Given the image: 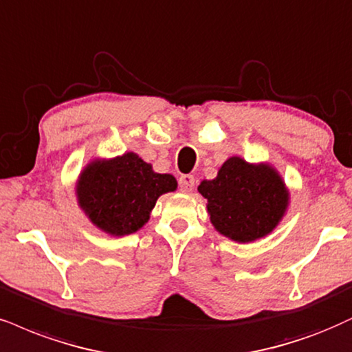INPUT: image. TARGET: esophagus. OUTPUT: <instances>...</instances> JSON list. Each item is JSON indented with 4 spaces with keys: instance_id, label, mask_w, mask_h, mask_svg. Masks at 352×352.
Segmentation results:
<instances>
[{
    "instance_id": "obj_1",
    "label": "esophagus",
    "mask_w": 352,
    "mask_h": 352,
    "mask_svg": "<svg viewBox=\"0 0 352 352\" xmlns=\"http://www.w3.org/2000/svg\"><path fill=\"white\" fill-rule=\"evenodd\" d=\"M194 184H196V179L192 175H183L179 177V188L183 192H192Z\"/></svg>"
}]
</instances>
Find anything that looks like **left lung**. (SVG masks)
I'll use <instances>...</instances> for the list:
<instances>
[{
    "instance_id": "1",
    "label": "left lung",
    "mask_w": 352,
    "mask_h": 352,
    "mask_svg": "<svg viewBox=\"0 0 352 352\" xmlns=\"http://www.w3.org/2000/svg\"><path fill=\"white\" fill-rule=\"evenodd\" d=\"M207 199L210 222L219 233L238 243L269 235L284 217L289 190L271 164H253L232 156L215 179L197 188Z\"/></svg>"
}]
</instances>
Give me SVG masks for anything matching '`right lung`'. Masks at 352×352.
Segmentation results:
<instances>
[{
  "label": "right lung",
  "mask_w": 352,
  "mask_h": 352,
  "mask_svg": "<svg viewBox=\"0 0 352 352\" xmlns=\"http://www.w3.org/2000/svg\"><path fill=\"white\" fill-rule=\"evenodd\" d=\"M175 176L160 175L137 153L94 160L76 183L78 204L99 230L112 236L135 233L148 222L162 194L176 190Z\"/></svg>",
  "instance_id": "1"
}]
</instances>
